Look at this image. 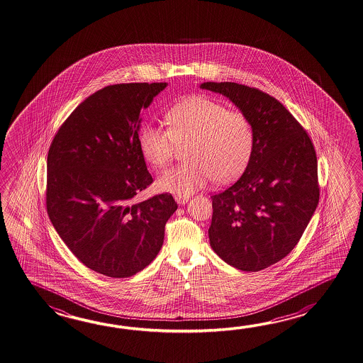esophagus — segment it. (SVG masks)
Segmentation results:
<instances>
[{"label": "esophagus", "instance_id": "34e87169", "mask_svg": "<svg viewBox=\"0 0 363 363\" xmlns=\"http://www.w3.org/2000/svg\"><path fill=\"white\" fill-rule=\"evenodd\" d=\"M175 200H177L179 205H184L189 201V196H175Z\"/></svg>", "mask_w": 363, "mask_h": 363}]
</instances>
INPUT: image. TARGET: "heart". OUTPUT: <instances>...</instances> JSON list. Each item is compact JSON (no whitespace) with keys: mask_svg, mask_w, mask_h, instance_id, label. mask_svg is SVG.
Returning a JSON list of instances; mask_svg holds the SVG:
<instances>
[{"mask_svg":"<svg viewBox=\"0 0 363 363\" xmlns=\"http://www.w3.org/2000/svg\"><path fill=\"white\" fill-rule=\"evenodd\" d=\"M169 128L144 124L139 147L144 160L155 170L172 161L177 147H185L186 163L164 171L157 189L175 196H189L213 179L225 184L247 169L255 147V131L249 118L239 110L206 96L180 101L166 116Z\"/></svg>","mask_w":363,"mask_h":363,"instance_id":"b5f03b06","label":"heart"}]
</instances>
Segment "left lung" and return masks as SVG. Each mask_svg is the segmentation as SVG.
Segmentation results:
<instances>
[{
    "label": "left lung",
    "mask_w": 363,
    "mask_h": 363,
    "mask_svg": "<svg viewBox=\"0 0 363 363\" xmlns=\"http://www.w3.org/2000/svg\"><path fill=\"white\" fill-rule=\"evenodd\" d=\"M201 88L230 99L255 131L244 174L211 196L210 245L239 270H263L294 250L315 211V149L301 124L270 94L231 82H206Z\"/></svg>",
    "instance_id": "left-lung-1"
}]
</instances>
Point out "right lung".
<instances>
[{
  "label": "right lung",
  "mask_w": 363,
  "mask_h": 363,
  "mask_svg": "<svg viewBox=\"0 0 363 363\" xmlns=\"http://www.w3.org/2000/svg\"><path fill=\"white\" fill-rule=\"evenodd\" d=\"M166 86L102 88L71 113L49 147L48 216L77 259L105 277L144 270L178 208L170 193L133 201L153 183L140 152V111Z\"/></svg>",
  "instance_id": "1"
}]
</instances>
